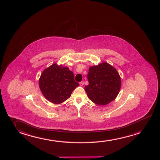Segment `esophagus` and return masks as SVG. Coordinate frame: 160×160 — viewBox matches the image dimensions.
<instances>
[{
  "mask_svg": "<svg viewBox=\"0 0 160 160\" xmlns=\"http://www.w3.org/2000/svg\"><path fill=\"white\" fill-rule=\"evenodd\" d=\"M79 84H80V86H83L84 85V82L83 81H82L79 83Z\"/></svg>",
  "mask_w": 160,
  "mask_h": 160,
  "instance_id": "obj_1",
  "label": "esophagus"
}]
</instances>
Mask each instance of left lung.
<instances>
[{
    "mask_svg": "<svg viewBox=\"0 0 160 160\" xmlns=\"http://www.w3.org/2000/svg\"><path fill=\"white\" fill-rule=\"evenodd\" d=\"M89 84L84 87L88 98L99 105L113 101L121 87V79L112 66L106 62L89 68L87 75Z\"/></svg>",
    "mask_w": 160,
    "mask_h": 160,
    "instance_id": "8db88e82",
    "label": "left lung"
}]
</instances>
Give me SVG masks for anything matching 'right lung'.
I'll return each mask as SVG.
<instances>
[{
    "label": "right lung",
    "mask_w": 160,
    "mask_h": 160,
    "mask_svg": "<svg viewBox=\"0 0 160 160\" xmlns=\"http://www.w3.org/2000/svg\"><path fill=\"white\" fill-rule=\"evenodd\" d=\"M73 73L68 67L54 63L45 68L39 79V86L44 97L55 104H61L68 99L78 87Z\"/></svg>",
    "instance_id": "obj_1"
}]
</instances>
